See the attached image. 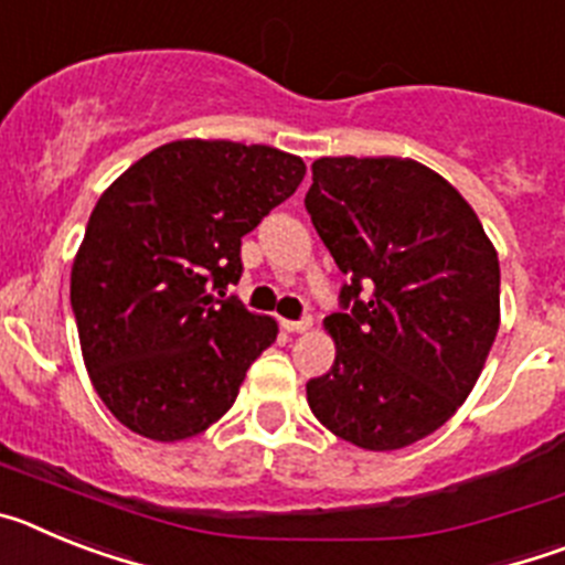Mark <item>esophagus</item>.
<instances>
[{
  "mask_svg": "<svg viewBox=\"0 0 565 565\" xmlns=\"http://www.w3.org/2000/svg\"><path fill=\"white\" fill-rule=\"evenodd\" d=\"M311 319H299V322H294V319H282V331H288V333H306V331H311Z\"/></svg>",
  "mask_w": 565,
  "mask_h": 565,
  "instance_id": "34e87169",
  "label": "esophagus"
}]
</instances>
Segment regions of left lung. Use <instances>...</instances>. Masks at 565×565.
I'll return each mask as SVG.
<instances>
[{"mask_svg":"<svg viewBox=\"0 0 565 565\" xmlns=\"http://www.w3.org/2000/svg\"><path fill=\"white\" fill-rule=\"evenodd\" d=\"M306 209L348 274L313 416L362 450L422 441L472 393L501 326V266L458 189L413 158H317ZM364 287L367 300H359Z\"/></svg>","mask_w":565,"mask_h":565,"instance_id":"8db88e82","label":"left lung"}]
</instances>
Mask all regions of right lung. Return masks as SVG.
Segmentation results:
<instances>
[{
    "mask_svg": "<svg viewBox=\"0 0 565 565\" xmlns=\"http://www.w3.org/2000/svg\"><path fill=\"white\" fill-rule=\"evenodd\" d=\"M306 178L263 143L172 141L118 174L89 214L70 302L89 382L127 430L161 444L221 422L277 319L226 297L239 239Z\"/></svg>",
    "mask_w": 565,
    "mask_h": 565,
    "instance_id": "right-lung-1",
    "label": "right lung"
}]
</instances>
